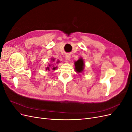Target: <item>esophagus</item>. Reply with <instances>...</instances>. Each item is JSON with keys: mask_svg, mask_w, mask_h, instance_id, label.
<instances>
[{"mask_svg": "<svg viewBox=\"0 0 132 132\" xmlns=\"http://www.w3.org/2000/svg\"><path fill=\"white\" fill-rule=\"evenodd\" d=\"M70 58H71V57H70V55L69 54H67L65 55V60H66L67 62L69 61Z\"/></svg>", "mask_w": 132, "mask_h": 132, "instance_id": "obj_1", "label": "esophagus"}]
</instances>
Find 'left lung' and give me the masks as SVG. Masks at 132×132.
<instances>
[{"instance_id": "1", "label": "left lung", "mask_w": 132, "mask_h": 132, "mask_svg": "<svg viewBox=\"0 0 132 132\" xmlns=\"http://www.w3.org/2000/svg\"><path fill=\"white\" fill-rule=\"evenodd\" d=\"M75 70V71L78 73H82L84 69L85 63L84 59L82 58H80L77 61L74 62Z\"/></svg>"}]
</instances>
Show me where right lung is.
<instances>
[{"label":"right lung","mask_w":132,"mask_h":132,"mask_svg":"<svg viewBox=\"0 0 132 132\" xmlns=\"http://www.w3.org/2000/svg\"><path fill=\"white\" fill-rule=\"evenodd\" d=\"M51 60L52 61V62H54L55 61V58H51ZM57 63H59V60H58V61H57V62H56ZM50 68H51V69H52V70H55L56 69H57V67H54V64H48V66L46 68V70H50Z\"/></svg>","instance_id":"right-lung-1"}]
</instances>
